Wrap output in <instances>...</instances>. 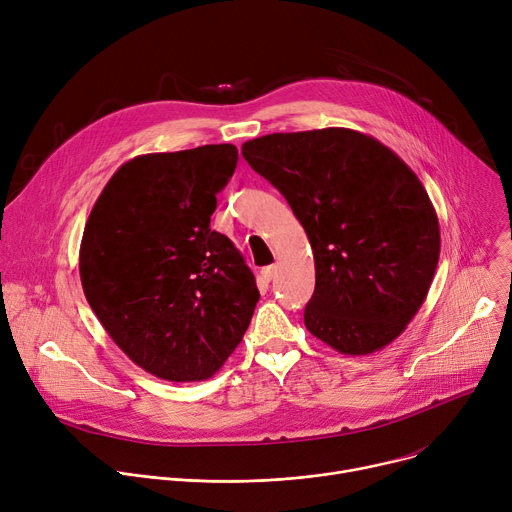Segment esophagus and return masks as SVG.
<instances>
[{"label": "esophagus", "instance_id": "1", "mask_svg": "<svg viewBox=\"0 0 512 512\" xmlns=\"http://www.w3.org/2000/svg\"><path fill=\"white\" fill-rule=\"evenodd\" d=\"M274 274H276V266H266V268H262V276H264V280H272V278H274Z\"/></svg>", "mask_w": 512, "mask_h": 512}]
</instances>
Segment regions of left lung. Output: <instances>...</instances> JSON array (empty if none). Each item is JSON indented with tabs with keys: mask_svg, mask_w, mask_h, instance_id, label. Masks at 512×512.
<instances>
[{
	"mask_svg": "<svg viewBox=\"0 0 512 512\" xmlns=\"http://www.w3.org/2000/svg\"><path fill=\"white\" fill-rule=\"evenodd\" d=\"M246 162L301 221L315 258L305 327L339 354L399 337L427 299L439 262L435 207L399 154L376 138L323 128L244 142Z\"/></svg>",
	"mask_w": 512,
	"mask_h": 512,
	"instance_id": "obj_1",
	"label": "left lung"
}]
</instances>
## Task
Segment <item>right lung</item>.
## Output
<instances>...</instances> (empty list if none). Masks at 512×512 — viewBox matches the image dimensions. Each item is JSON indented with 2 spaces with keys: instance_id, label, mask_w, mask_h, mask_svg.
<instances>
[{
  "instance_id": "1",
  "label": "right lung",
  "mask_w": 512,
  "mask_h": 512,
  "mask_svg": "<svg viewBox=\"0 0 512 512\" xmlns=\"http://www.w3.org/2000/svg\"><path fill=\"white\" fill-rule=\"evenodd\" d=\"M234 144L142 154L97 197L79 250L83 293L116 346L170 382L211 378L260 299L230 238L209 227Z\"/></svg>"
}]
</instances>
